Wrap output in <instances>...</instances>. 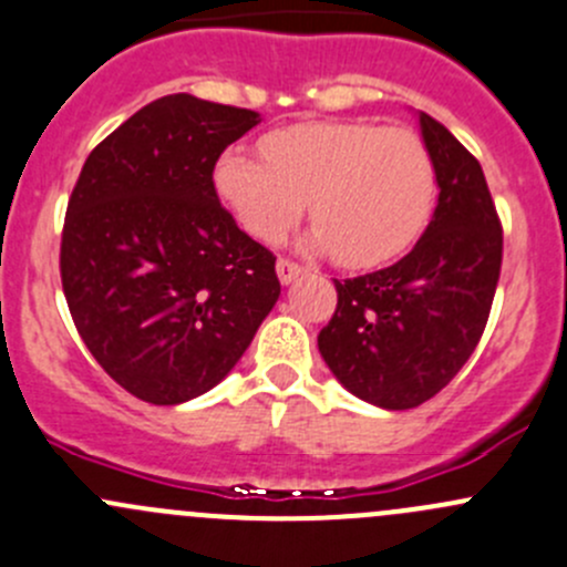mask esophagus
Returning a JSON list of instances; mask_svg holds the SVG:
<instances>
[{"mask_svg": "<svg viewBox=\"0 0 567 567\" xmlns=\"http://www.w3.org/2000/svg\"><path fill=\"white\" fill-rule=\"evenodd\" d=\"M276 270H278V278H281L284 286L297 281V278L302 276V267L295 265V261H289V259H278Z\"/></svg>", "mask_w": 567, "mask_h": 567, "instance_id": "34e87169", "label": "esophagus"}]
</instances>
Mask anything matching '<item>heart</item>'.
<instances>
[{
  "instance_id": "obj_1",
  "label": "heart",
  "mask_w": 567,
  "mask_h": 567,
  "mask_svg": "<svg viewBox=\"0 0 567 567\" xmlns=\"http://www.w3.org/2000/svg\"><path fill=\"white\" fill-rule=\"evenodd\" d=\"M265 158L228 148L217 159L220 198L256 239L276 243L302 217L317 223L313 250L344 267H374L405 254L435 200V167L422 137L363 121H308L261 140Z\"/></svg>"
}]
</instances>
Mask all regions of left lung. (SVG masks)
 I'll return each mask as SVG.
<instances>
[{
	"mask_svg": "<svg viewBox=\"0 0 567 567\" xmlns=\"http://www.w3.org/2000/svg\"><path fill=\"white\" fill-rule=\"evenodd\" d=\"M439 184L433 220L385 270L333 281L339 306L319 352L350 394L408 411L439 394L472 358L502 270V226L480 162L419 112Z\"/></svg>",
	"mask_w": 567,
	"mask_h": 567,
	"instance_id": "obj_1",
	"label": "left lung"
}]
</instances>
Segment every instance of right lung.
Here are the masks:
<instances>
[{
    "label": "right lung",
    "mask_w": 567,
    "mask_h": 567,
    "mask_svg": "<svg viewBox=\"0 0 567 567\" xmlns=\"http://www.w3.org/2000/svg\"><path fill=\"white\" fill-rule=\"evenodd\" d=\"M256 123L254 110L162 95L95 145L71 193L60 248L71 317L101 369L151 405L215 389L281 295L276 256L212 182Z\"/></svg>",
    "instance_id": "1"
}]
</instances>
